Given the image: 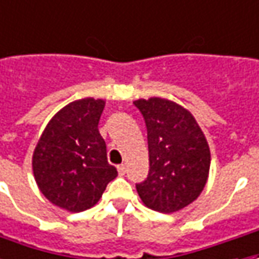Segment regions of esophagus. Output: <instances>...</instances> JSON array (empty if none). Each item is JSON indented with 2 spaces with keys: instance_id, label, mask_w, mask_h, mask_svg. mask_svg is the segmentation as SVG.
Segmentation results:
<instances>
[{
  "instance_id": "obj_1",
  "label": "esophagus",
  "mask_w": 259,
  "mask_h": 259,
  "mask_svg": "<svg viewBox=\"0 0 259 259\" xmlns=\"http://www.w3.org/2000/svg\"><path fill=\"white\" fill-rule=\"evenodd\" d=\"M117 171H119L120 176H124V173H126V166H124V164H119V166H117Z\"/></svg>"
}]
</instances>
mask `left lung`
Masks as SVG:
<instances>
[{"label":"left lung","instance_id":"8db88e82","mask_svg":"<svg viewBox=\"0 0 259 259\" xmlns=\"http://www.w3.org/2000/svg\"><path fill=\"white\" fill-rule=\"evenodd\" d=\"M147 127L149 176L136 184L146 207L170 214L201 194L210 173L207 139L186 107L163 98L137 99Z\"/></svg>","mask_w":259,"mask_h":259}]
</instances>
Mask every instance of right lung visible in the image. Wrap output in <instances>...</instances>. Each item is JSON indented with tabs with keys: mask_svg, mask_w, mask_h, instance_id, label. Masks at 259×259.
Instances as JSON below:
<instances>
[{
	"mask_svg": "<svg viewBox=\"0 0 259 259\" xmlns=\"http://www.w3.org/2000/svg\"><path fill=\"white\" fill-rule=\"evenodd\" d=\"M105 100L85 98L62 107L47 124L32 154L38 189L51 203L80 212L100 200L117 170L107 163L98 124Z\"/></svg>",
	"mask_w": 259,
	"mask_h": 259,
	"instance_id": "obj_1",
	"label": "right lung"
}]
</instances>
